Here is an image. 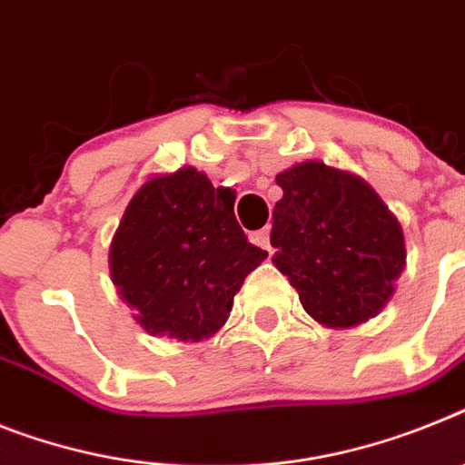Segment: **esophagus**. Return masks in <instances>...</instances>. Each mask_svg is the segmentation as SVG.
<instances>
[{
  "label": "esophagus",
  "instance_id": "34e87169",
  "mask_svg": "<svg viewBox=\"0 0 465 465\" xmlns=\"http://www.w3.org/2000/svg\"><path fill=\"white\" fill-rule=\"evenodd\" d=\"M269 239H272V232H269V226H264V229H260V232L251 233L252 243L260 245V248H264V251H272V243H269Z\"/></svg>",
  "mask_w": 465,
  "mask_h": 465
}]
</instances>
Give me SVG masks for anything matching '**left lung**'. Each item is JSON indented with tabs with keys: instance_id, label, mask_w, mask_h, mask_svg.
Returning a JSON list of instances; mask_svg holds the SVG:
<instances>
[{
	"instance_id": "left-lung-1",
	"label": "left lung",
	"mask_w": 465,
	"mask_h": 465,
	"mask_svg": "<svg viewBox=\"0 0 465 465\" xmlns=\"http://www.w3.org/2000/svg\"><path fill=\"white\" fill-rule=\"evenodd\" d=\"M272 262L319 323L347 329L376 317L404 272V236L364 179L323 163L276 174Z\"/></svg>"
}]
</instances>
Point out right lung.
Here are the masks:
<instances>
[{
	"mask_svg": "<svg viewBox=\"0 0 465 465\" xmlns=\"http://www.w3.org/2000/svg\"><path fill=\"white\" fill-rule=\"evenodd\" d=\"M233 198L182 167L146 182L130 201L111 245V276L151 335L217 333L245 276L267 257L236 222Z\"/></svg>",
	"mask_w": 465,
	"mask_h": 465,
	"instance_id": "1",
	"label": "right lung"
}]
</instances>
